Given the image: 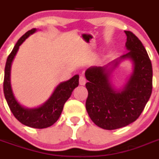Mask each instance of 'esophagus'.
<instances>
[{
	"label": "esophagus",
	"instance_id": "34e87169",
	"mask_svg": "<svg viewBox=\"0 0 159 159\" xmlns=\"http://www.w3.org/2000/svg\"><path fill=\"white\" fill-rule=\"evenodd\" d=\"M86 82L87 80L86 79H85V77H84V75H80V85H85Z\"/></svg>",
	"mask_w": 159,
	"mask_h": 159
}]
</instances>
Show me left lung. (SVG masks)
<instances>
[{"label":"left lung","instance_id":"left-lung-1","mask_svg":"<svg viewBox=\"0 0 159 159\" xmlns=\"http://www.w3.org/2000/svg\"><path fill=\"white\" fill-rule=\"evenodd\" d=\"M125 33L128 52L107 65L90 67L85 71L87 111L93 123L105 130L121 128L135 121L152 92V64L147 50L135 35L130 31ZM127 59L132 63V72L125 86L117 89L110 80L111 73Z\"/></svg>","mask_w":159,"mask_h":159}]
</instances>
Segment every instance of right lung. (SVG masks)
Wrapping results in <instances>:
<instances>
[{"mask_svg":"<svg viewBox=\"0 0 159 159\" xmlns=\"http://www.w3.org/2000/svg\"><path fill=\"white\" fill-rule=\"evenodd\" d=\"M37 32L36 29L28 31L20 38L14 46L12 51L7 59L5 68L4 78V94L11 111L18 121L22 124L32 128L42 129L48 127L58 120L62 113L64 105L69 99L73 90L79 85V75H75L72 78L64 82H61L55 88L54 92L43 104L37 107H26L18 102L14 95L11 86L10 75L12 61L16 57L21 45L29 36Z\"/></svg>","mask_w":159,"mask_h":159,"instance_id":"obj_1","label":"right lung"}]
</instances>
